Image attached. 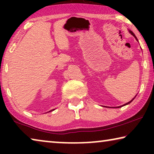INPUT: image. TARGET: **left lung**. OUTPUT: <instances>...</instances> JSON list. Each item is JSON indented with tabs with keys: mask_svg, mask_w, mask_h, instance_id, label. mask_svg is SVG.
Returning a JSON list of instances; mask_svg holds the SVG:
<instances>
[{
	"mask_svg": "<svg viewBox=\"0 0 154 154\" xmlns=\"http://www.w3.org/2000/svg\"><path fill=\"white\" fill-rule=\"evenodd\" d=\"M130 33H131V34H132V35H133V36H134V38H136V40H137V38H136V36H135V35H134V33H132L131 31H130ZM134 100V99H132V100L131 101H130V102H128V103H126V104H124V105H123V106H118V107H119H119H122V106H125V105H127V104H130V102H132V100Z\"/></svg>",
	"mask_w": 154,
	"mask_h": 154,
	"instance_id": "1",
	"label": "left lung"
}]
</instances>
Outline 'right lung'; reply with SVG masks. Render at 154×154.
Returning a JSON list of instances; mask_svg holds the SVG:
<instances>
[{
  "instance_id": "obj_1",
  "label": "right lung",
  "mask_w": 154,
  "mask_h": 154,
  "mask_svg": "<svg viewBox=\"0 0 154 154\" xmlns=\"http://www.w3.org/2000/svg\"><path fill=\"white\" fill-rule=\"evenodd\" d=\"M54 110V109H52V110H51V111H53ZM50 111H49V112H50Z\"/></svg>"
}]
</instances>
